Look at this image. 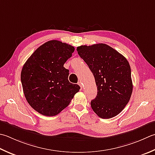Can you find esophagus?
<instances>
[{
    "instance_id": "1",
    "label": "esophagus",
    "mask_w": 155,
    "mask_h": 155,
    "mask_svg": "<svg viewBox=\"0 0 155 155\" xmlns=\"http://www.w3.org/2000/svg\"><path fill=\"white\" fill-rule=\"evenodd\" d=\"M78 85H79V86L81 87V89H82V88H83V84H82V83H81V81L78 82Z\"/></svg>"
}]
</instances>
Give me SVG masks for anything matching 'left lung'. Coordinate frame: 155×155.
<instances>
[{
  "label": "left lung",
  "instance_id": "8db88e82",
  "mask_svg": "<svg viewBox=\"0 0 155 155\" xmlns=\"http://www.w3.org/2000/svg\"><path fill=\"white\" fill-rule=\"evenodd\" d=\"M95 77L97 95L91 101L94 112L103 119L117 116L128 104L132 93L131 68L128 60L105 44L77 48Z\"/></svg>",
  "mask_w": 155,
  "mask_h": 155
}]
</instances>
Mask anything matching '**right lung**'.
Returning <instances> with one entry per match:
<instances>
[{
	"mask_svg": "<svg viewBox=\"0 0 155 155\" xmlns=\"http://www.w3.org/2000/svg\"><path fill=\"white\" fill-rule=\"evenodd\" d=\"M74 48L58 40L39 46L25 64L21 73L24 95L38 113L54 116L69 105L80 89L68 80L69 71L64 64L72 56Z\"/></svg>",
	"mask_w": 155,
	"mask_h": 155,
	"instance_id": "add662e5",
	"label": "right lung"
}]
</instances>
